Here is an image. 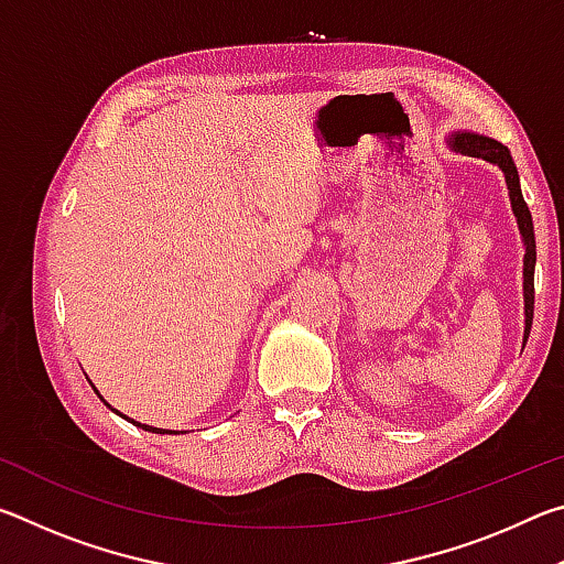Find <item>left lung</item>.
<instances>
[{"instance_id": "1", "label": "left lung", "mask_w": 564, "mask_h": 564, "mask_svg": "<svg viewBox=\"0 0 564 564\" xmlns=\"http://www.w3.org/2000/svg\"><path fill=\"white\" fill-rule=\"evenodd\" d=\"M453 149L463 151L467 156H477L490 161V164H498L505 174V181H508V191H510V204H512V214L518 218L522 241H524V343H528L530 328H532V311H534V261H538V253H534V228H532V216L530 208L524 204L522 191H520V176H518V166L510 156L508 147H502L500 141L488 139V137H477V133H455L453 139Z\"/></svg>"}]
</instances>
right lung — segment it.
I'll return each instance as SVG.
<instances>
[{
  "mask_svg": "<svg viewBox=\"0 0 564 564\" xmlns=\"http://www.w3.org/2000/svg\"><path fill=\"white\" fill-rule=\"evenodd\" d=\"M91 388H94V386H91ZM94 393L99 395V390L94 388ZM99 398H101V395H99ZM101 400H104V398H101ZM104 403H107V400H104ZM107 405H109V403H107ZM109 408H111V405H109ZM111 410H113V408H111ZM117 413H119V410H117ZM119 415H121V413H119ZM121 417H127V415H121ZM127 420H129V423H133V425L144 427V431H149V433H169V435H171V433H174V435L178 433V431H164V427H151V425H144V423H137V420H131V417H127ZM181 433H184V431H181Z\"/></svg>",
  "mask_w": 564,
  "mask_h": 564,
  "instance_id": "obj_1",
  "label": "right lung"
}]
</instances>
